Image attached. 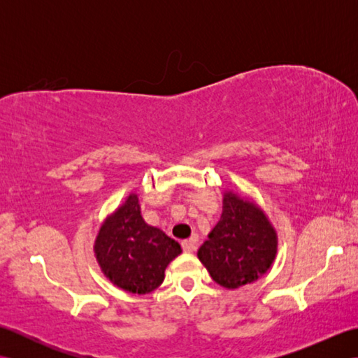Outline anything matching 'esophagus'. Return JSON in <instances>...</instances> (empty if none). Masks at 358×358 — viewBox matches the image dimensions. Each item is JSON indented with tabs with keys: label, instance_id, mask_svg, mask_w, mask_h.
Masks as SVG:
<instances>
[{
	"label": "esophagus",
	"instance_id": "esophagus-1",
	"mask_svg": "<svg viewBox=\"0 0 358 358\" xmlns=\"http://www.w3.org/2000/svg\"><path fill=\"white\" fill-rule=\"evenodd\" d=\"M181 246H183V250L187 254L194 252V250L196 249V240L195 238H191V240H185L183 243H181Z\"/></svg>",
	"mask_w": 358,
	"mask_h": 358
}]
</instances>
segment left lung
Returning a JSON list of instances; mask_svg holds the SVG:
<instances>
[{
  "label": "left lung",
  "instance_id": "1",
  "mask_svg": "<svg viewBox=\"0 0 358 358\" xmlns=\"http://www.w3.org/2000/svg\"><path fill=\"white\" fill-rule=\"evenodd\" d=\"M277 246V232L264 210L237 192L224 191L222 218L196 255L215 283L237 289L271 269Z\"/></svg>",
  "mask_w": 358,
  "mask_h": 358
}]
</instances>
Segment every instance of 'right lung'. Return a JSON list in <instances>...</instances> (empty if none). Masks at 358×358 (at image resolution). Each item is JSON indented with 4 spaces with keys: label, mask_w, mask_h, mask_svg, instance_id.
<instances>
[{
    "label": "right lung",
    "mask_w": 358,
    "mask_h": 358,
    "mask_svg": "<svg viewBox=\"0 0 358 358\" xmlns=\"http://www.w3.org/2000/svg\"><path fill=\"white\" fill-rule=\"evenodd\" d=\"M94 252L106 278L126 292L143 295L163 283L167 264L181 254V246L144 222L138 195L131 192L103 222Z\"/></svg>",
    "instance_id": "1"
}]
</instances>
